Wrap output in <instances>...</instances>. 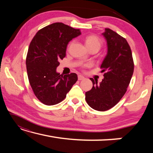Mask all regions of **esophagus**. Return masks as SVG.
<instances>
[{
    "label": "esophagus",
    "instance_id": "esophagus-1",
    "mask_svg": "<svg viewBox=\"0 0 153 153\" xmlns=\"http://www.w3.org/2000/svg\"><path fill=\"white\" fill-rule=\"evenodd\" d=\"M85 79V77L83 76H82V75H79L78 76V80H83V79Z\"/></svg>",
    "mask_w": 153,
    "mask_h": 153
}]
</instances>
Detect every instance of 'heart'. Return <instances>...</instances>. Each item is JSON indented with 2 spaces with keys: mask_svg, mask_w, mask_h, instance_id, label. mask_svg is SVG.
<instances>
[{
  "mask_svg": "<svg viewBox=\"0 0 153 153\" xmlns=\"http://www.w3.org/2000/svg\"><path fill=\"white\" fill-rule=\"evenodd\" d=\"M85 42H86V45L88 46V48L90 49L92 48H96L98 51L99 49L101 48V46L103 45V41L100 37H98V36L94 35V34H91L87 36L86 38H85ZM73 41H71L69 42L68 45H67V48H69L73 44ZM88 66V65L86 64L84 65L83 67H86Z\"/></svg>",
  "mask_w": 153,
  "mask_h": 153,
  "instance_id": "b5f03b06",
  "label": "heart"
}]
</instances>
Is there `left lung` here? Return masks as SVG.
I'll list each match as a JSON object with an SVG mask.
<instances>
[{
    "instance_id": "left-lung-1",
    "label": "left lung",
    "mask_w": 153,
    "mask_h": 153,
    "mask_svg": "<svg viewBox=\"0 0 153 153\" xmlns=\"http://www.w3.org/2000/svg\"><path fill=\"white\" fill-rule=\"evenodd\" d=\"M102 35L108 46L107 55L100 66L104 78L100 84L90 78L93 86L85 94L88 105L98 111H107L120 102L128 90L134 69L132 53L126 38L108 28Z\"/></svg>"
}]
</instances>
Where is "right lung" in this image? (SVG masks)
<instances>
[{
    "label": "right lung",
    "mask_w": 153,
    "mask_h": 153,
    "mask_svg": "<svg viewBox=\"0 0 153 153\" xmlns=\"http://www.w3.org/2000/svg\"><path fill=\"white\" fill-rule=\"evenodd\" d=\"M80 34L79 29L54 23L40 30L31 41L25 61L27 77L36 98L44 105L63 101L77 82L76 74L62 76L56 69L66 55L67 44Z\"/></svg>",
    "instance_id": "right-lung-1"
}]
</instances>
